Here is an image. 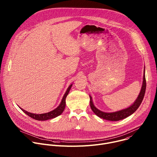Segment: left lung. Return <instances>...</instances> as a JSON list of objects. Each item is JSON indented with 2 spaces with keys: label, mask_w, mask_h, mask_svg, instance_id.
I'll return each instance as SVG.
<instances>
[{
  "label": "left lung",
  "mask_w": 157,
  "mask_h": 157,
  "mask_svg": "<svg viewBox=\"0 0 157 157\" xmlns=\"http://www.w3.org/2000/svg\"><path fill=\"white\" fill-rule=\"evenodd\" d=\"M145 89H146V79H145V70H144V78H143V84L142 87L141 89L140 93L135 101L131 106L129 107L117 111L115 112V113H104V112L101 111L100 110L98 109L93 104V101H92V98L90 97V106L92 109V110L94 112V113L97 115L98 117L100 118L107 120V121H117L120 120H122L131 114H132L133 113H135L136 110L139 107L140 104L142 103L143 99L145 96Z\"/></svg>",
  "instance_id": "left-lung-1"
}]
</instances>
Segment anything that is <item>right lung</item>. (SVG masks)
I'll list each match as a JSON object with an SVG mask.
<instances>
[{
	"label": "right lung",
	"mask_w": 157,
	"mask_h": 157,
	"mask_svg": "<svg viewBox=\"0 0 157 157\" xmlns=\"http://www.w3.org/2000/svg\"><path fill=\"white\" fill-rule=\"evenodd\" d=\"M72 86V84H71L68 89H67V91L66 92V93L64 94L61 102L59 104V105L56 108L55 110L49 112L48 113H45V114H32L30 113H29V112L25 110L24 109H22L21 108H20L22 110L24 111V113H25L27 116H29V117L35 119V120H38V121H46V120H48V119H51L55 117H58V116H59L60 114H61V113L63 112L64 108H65V105H66V98L68 96L70 91V89Z\"/></svg>",
	"instance_id": "obj_1"
}]
</instances>
